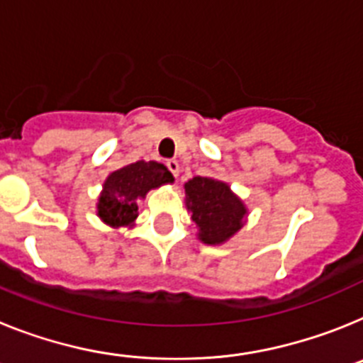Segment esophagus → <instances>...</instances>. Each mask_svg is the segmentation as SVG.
Masks as SVG:
<instances>
[{
  "instance_id": "esophagus-1",
  "label": "esophagus",
  "mask_w": 363,
  "mask_h": 363,
  "mask_svg": "<svg viewBox=\"0 0 363 363\" xmlns=\"http://www.w3.org/2000/svg\"><path fill=\"white\" fill-rule=\"evenodd\" d=\"M166 168L169 169V173H172L173 177H179V172H181V166H179L177 160H168V162H166Z\"/></svg>"
}]
</instances>
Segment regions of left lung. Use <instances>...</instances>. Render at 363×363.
I'll list each match as a JSON object with an SVG mask.
<instances>
[{"label": "left lung", "instance_id": "left-lung-1", "mask_svg": "<svg viewBox=\"0 0 363 363\" xmlns=\"http://www.w3.org/2000/svg\"><path fill=\"white\" fill-rule=\"evenodd\" d=\"M186 206L199 226L201 241L219 245L242 226L247 208L230 191L228 184L212 177H194L184 184Z\"/></svg>", "mask_w": 363, "mask_h": 363}]
</instances>
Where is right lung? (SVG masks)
I'll return each instance as SVG.
<instances>
[{
  "label": "right lung",
  "instance_id": "obj_1",
  "mask_svg": "<svg viewBox=\"0 0 363 363\" xmlns=\"http://www.w3.org/2000/svg\"><path fill=\"white\" fill-rule=\"evenodd\" d=\"M172 173L164 164L138 160L113 172L104 182L99 199V216L111 226L131 225L137 219L138 199H144L151 188L172 182Z\"/></svg>",
  "mask_w": 363,
  "mask_h": 363
}]
</instances>
